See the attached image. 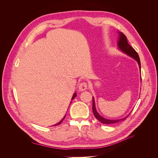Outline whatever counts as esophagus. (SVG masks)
Wrapping results in <instances>:
<instances>
[{"label": "esophagus", "mask_w": 158, "mask_h": 158, "mask_svg": "<svg viewBox=\"0 0 158 158\" xmlns=\"http://www.w3.org/2000/svg\"><path fill=\"white\" fill-rule=\"evenodd\" d=\"M78 88L80 91H85L88 88V84L85 82H81L78 85Z\"/></svg>", "instance_id": "esophagus-1"}]
</instances>
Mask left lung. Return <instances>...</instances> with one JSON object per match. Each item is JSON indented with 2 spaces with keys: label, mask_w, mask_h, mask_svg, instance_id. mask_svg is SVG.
Wrapping results in <instances>:
<instances>
[{
  "label": "left lung",
  "mask_w": 158,
  "mask_h": 158,
  "mask_svg": "<svg viewBox=\"0 0 158 158\" xmlns=\"http://www.w3.org/2000/svg\"><path fill=\"white\" fill-rule=\"evenodd\" d=\"M118 46L119 47V49H120L122 51L125 52L126 54H127L130 56L132 57L133 59H135L138 62V64H139V66H140V69L141 64H140V60L139 56H138L137 52L133 49V47L129 45L126 35L121 32H119V41L118 42ZM92 101H93L92 110H93V113H94V116L99 122H101L103 124L111 125V124H114V123H117L118 122L123 121H125L129 115L128 114V115L126 117L123 118L121 119H117V120H109V119L105 118L102 117L101 115H99V113L97 112L96 109H95V101H94V98H93Z\"/></svg>",
  "instance_id": "8db88e82"
}]
</instances>
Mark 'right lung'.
<instances>
[{
    "label": "right lung",
    "mask_w": 158,
    "mask_h": 158,
    "mask_svg": "<svg viewBox=\"0 0 158 158\" xmlns=\"http://www.w3.org/2000/svg\"><path fill=\"white\" fill-rule=\"evenodd\" d=\"M76 96V93H74V95H73V98H72V100H73V99H74V98H75V97ZM64 118H65V116H64V117L63 118V119H62V120L59 123H57V124H56V125H55L54 126H56V125H60V124L62 123V122H63V121L64 120Z\"/></svg>",
    "instance_id": "right-lung-1"
}]
</instances>
